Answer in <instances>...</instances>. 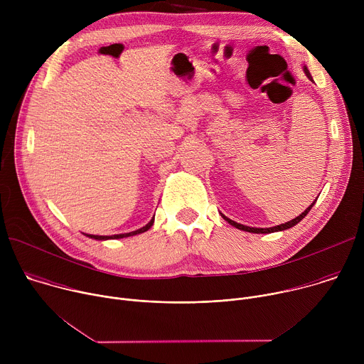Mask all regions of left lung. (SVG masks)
I'll list each match as a JSON object with an SVG mask.
<instances>
[{"label":"left lung","mask_w":364,"mask_h":364,"mask_svg":"<svg viewBox=\"0 0 364 364\" xmlns=\"http://www.w3.org/2000/svg\"><path fill=\"white\" fill-rule=\"evenodd\" d=\"M304 72H305V75L313 80V77H311V75H309V72H308V69L306 68H304ZM317 201V200H316ZM316 201H313L311 203V205L308 207V209L304 212V213H301L298 218H295V219H292L291 222H287V223H284V225H279V226H275V228H267V229H262V228H249V226H243V225H240V223H236V222H233V220H230L229 218H226V216H223V219L228 222V223H230L232 226H235V228H237V229H240V230H245V232H250V233H272V232H279V230H285V229H289V228H292V226H295L296 223H299L306 215H308V212L311 210V207H313L314 204H316Z\"/></svg>","instance_id":"8db88e82"}]
</instances>
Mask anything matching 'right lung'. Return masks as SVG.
<instances>
[{"mask_svg": "<svg viewBox=\"0 0 364 364\" xmlns=\"http://www.w3.org/2000/svg\"><path fill=\"white\" fill-rule=\"evenodd\" d=\"M152 223H154V219L148 223V225H145L144 228H141V229H138V230H135V232H131V233H124V235H114V236H97V235H87L89 237H92V239H96V240H107V239H121V237H129V236H135V235H139V233H144V232H146L151 226H152Z\"/></svg>", "mask_w": 364, "mask_h": 364, "instance_id": "1", "label": "right lung"}]
</instances>
